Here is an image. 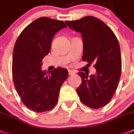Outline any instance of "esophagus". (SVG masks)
<instances>
[{
    "label": "esophagus",
    "mask_w": 134,
    "mask_h": 134,
    "mask_svg": "<svg viewBox=\"0 0 134 134\" xmlns=\"http://www.w3.org/2000/svg\"><path fill=\"white\" fill-rule=\"evenodd\" d=\"M75 74V72L73 71H72V70H68V75H73Z\"/></svg>",
    "instance_id": "esophagus-1"
}]
</instances>
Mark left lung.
<instances>
[{
  "label": "left lung",
  "instance_id": "obj_1",
  "mask_svg": "<svg viewBox=\"0 0 134 134\" xmlns=\"http://www.w3.org/2000/svg\"><path fill=\"white\" fill-rule=\"evenodd\" d=\"M70 28L83 37L82 59L94 63L95 75L79 72L82 83L76 89L80 100L91 108H100L111 100L121 74V56L119 41L104 22L92 16L66 21Z\"/></svg>",
  "mask_w": 134,
  "mask_h": 134
}]
</instances>
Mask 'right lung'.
Wrapping results in <instances>:
<instances>
[{
    "label": "right lung",
    "instance_id": "1",
    "mask_svg": "<svg viewBox=\"0 0 134 134\" xmlns=\"http://www.w3.org/2000/svg\"><path fill=\"white\" fill-rule=\"evenodd\" d=\"M67 26L62 21L42 17L24 29L15 44L12 75L22 102L36 113L49 111L58 101L60 87L68 72L58 67L43 71L42 60L49 54L55 34Z\"/></svg>",
    "mask_w": 134,
    "mask_h": 134
}]
</instances>
